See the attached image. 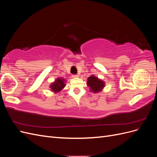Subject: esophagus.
I'll return each mask as SVG.
<instances>
[{
    "instance_id": "1",
    "label": "esophagus",
    "mask_w": 157,
    "mask_h": 157,
    "mask_svg": "<svg viewBox=\"0 0 157 157\" xmlns=\"http://www.w3.org/2000/svg\"><path fill=\"white\" fill-rule=\"evenodd\" d=\"M72 77H73V78H78V75H73Z\"/></svg>"
}]
</instances>
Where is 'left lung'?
I'll list each match as a JSON object with an SVG mask.
<instances>
[{
	"instance_id": "8db88e82",
	"label": "left lung",
	"mask_w": 157,
	"mask_h": 157,
	"mask_svg": "<svg viewBox=\"0 0 157 157\" xmlns=\"http://www.w3.org/2000/svg\"><path fill=\"white\" fill-rule=\"evenodd\" d=\"M86 84L90 88V91L94 94L101 92L105 86V81L95 75H91L87 78Z\"/></svg>"
}]
</instances>
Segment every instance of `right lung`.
I'll use <instances>...</instances> for the list:
<instances>
[{
	"label": "right lung",
	"instance_id": "right-lung-1",
	"mask_svg": "<svg viewBox=\"0 0 157 157\" xmlns=\"http://www.w3.org/2000/svg\"><path fill=\"white\" fill-rule=\"evenodd\" d=\"M65 82L66 80L65 78L61 77L57 78L54 80V82H53L50 84V90L54 94L59 93L65 88L66 84Z\"/></svg>",
	"mask_w": 157,
	"mask_h": 157
}]
</instances>
